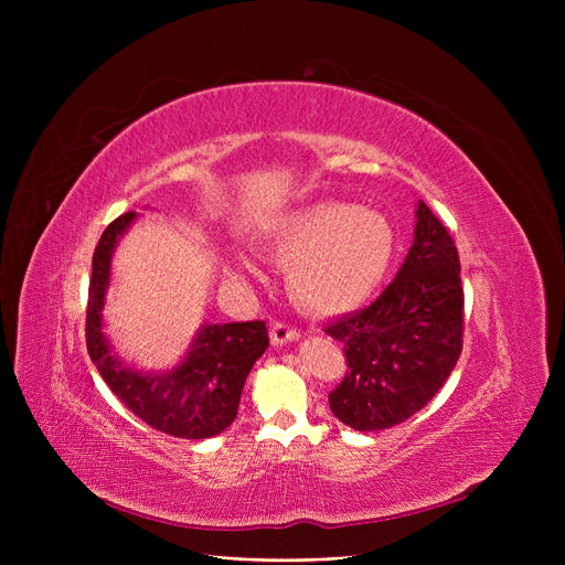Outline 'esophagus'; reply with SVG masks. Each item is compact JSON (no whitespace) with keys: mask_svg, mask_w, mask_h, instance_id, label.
Masks as SVG:
<instances>
[{"mask_svg":"<svg viewBox=\"0 0 565 565\" xmlns=\"http://www.w3.org/2000/svg\"><path fill=\"white\" fill-rule=\"evenodd\" d=\"M270 339H273L275 345H284V343H290V341H298L300 332L295 330L292 324H288V322H273Z\"/></svg>","mask_w":565,"mask_h":565,"instance_id":"obj_1","label":"esophagus"}]
</instances>
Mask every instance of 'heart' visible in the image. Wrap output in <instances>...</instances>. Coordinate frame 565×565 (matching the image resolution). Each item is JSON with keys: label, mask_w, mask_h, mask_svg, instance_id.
<instances>
[{"label": "heart", "mask_w": 565, "mask_h": 565, "mask_svg": "<svg viewBox=\"0 0 565 565\" xmlns=\"http://www.w3.org/2000/svg\"><path fill=\"white\" fill-rule=\"evenodd\" d=\"M396 245L387 215L334 199L292 207L263 233V249L288 267L292 298L328 313L362 307L390 275ZM233 270L252 267L235 258Z\"/></svg>", "instance_id": "b5f03b06"}]
</instances>
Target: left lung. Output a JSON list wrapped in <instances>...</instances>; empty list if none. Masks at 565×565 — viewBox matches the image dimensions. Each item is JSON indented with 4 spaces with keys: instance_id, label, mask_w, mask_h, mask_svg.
<instances>
[{
    "instance_id": "1",
    "label": "left lung",
    "mask_w": 565,
    "mask_h": 565,
    "mask_svg": "<svg viewBox=\"0 0 565 565\" xmlns=\"http://www.w3.org/2000/svg\"><path fill=\"white\" fill-rule=\"evenodd\" d=\"M462 307L454 237L419 201L414 243L396 279L373 305L324 328L343 343L348 360L345 377L330 394L334 417L373 433L417 414L456 369Z\"/></svg>"
}]
</instances>
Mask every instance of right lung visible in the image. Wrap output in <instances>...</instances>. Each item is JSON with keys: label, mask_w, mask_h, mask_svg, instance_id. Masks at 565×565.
I'll return each mask as SVG.
<instances>
[{"label": "right lung", "mask_w": 565, "mask_h": 565, "mask_svg": "<svg viewBox=\"0 0 565 565\" xmlns=\"http://www.w3.org/2000/svg\"><path fill=\"white\" fill-rule=\"evenodd\" d=\"M135 217L137 213H126L114 220L94 252L86 305L88 358L109 390L151 428L183 439L220 435L237 417L245 380L270 343L267 328L263 320L203 324L188 358L162 373H141L118 360L103 332V307L114 249Z\"/></svg>", "instance_id": "add662e5"}]
</instances>
